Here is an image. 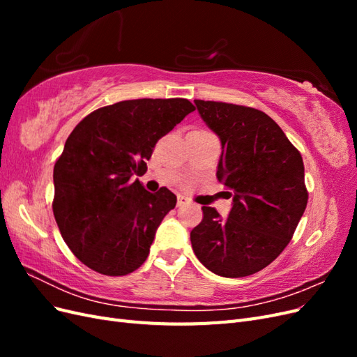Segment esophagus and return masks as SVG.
Returning a JSON list of instances; mask_svg holds the SVG:
<instances>
[{
  "instance_id": "esophagus-1",
  "label": "esophagus",
  "mask_w": 357,
  "mask_h": 357,
  "mask_svg": "<svg viewBox=\"0 0 357 357\" xmlns=\"http://www.w3.org/2000/svg\"><path fill=\"white\" fill-rule=\"evenodd\" d=\"M188 202H189V199L186 197H183V195L177 197V205H178V207H181V205H186Z\"/></svg>"
}]
</instances>
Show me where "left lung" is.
I'll return each mask as SVG.
<instances>
[{
    "mask_svg": "<svg viewBox=\"0 0 357 357\" xmlns=\"http://www.w3.org/2000/svg\"><path fill=\"white\" fill-rule=\"evenodd\" d=\"M195 105L220 138L215 176L231 190L232 208L222 219L215 208L202 207V222L190 232L192 248L214 274L252 275L284 250L305 211L304 162L264 112L202 100Z\"/></svg>",
    "mask_w": 357,
    "mask_h": 357,
    "instance_id": "1",
    "label": "left lung"
}]
</instances>
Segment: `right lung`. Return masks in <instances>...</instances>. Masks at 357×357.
<instances>
[{
    "mask_svg": "<svg viewBox=\"0 0 357 357\" xmlns=\"http://www.w3.org/2000/svg\"><path fill=\"white\" fill-rule=\"evenodd\" d=\"M195 107L185 98L129 100L92 112L73 129L53 168V214L82 264L104 275L142 266L162 219L176 207L167 188L138 178L158 139Z\"/></svg>",
    "mask_w": 357,
    "mask_h": 357,
    "instance_id": "1",
    "label": "right lung"
}]
</instances>
